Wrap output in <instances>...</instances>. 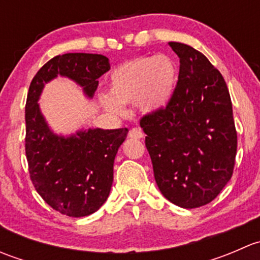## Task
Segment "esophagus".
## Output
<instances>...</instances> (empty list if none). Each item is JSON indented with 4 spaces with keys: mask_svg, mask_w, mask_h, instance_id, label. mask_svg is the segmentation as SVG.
<instances>
[{
    "mask_svg": "<svg viewBox=\"0 0 260 260\" xmlns=\"http://www.w3.org/2000/svg\"><path fill=\"white\" fill-rule=\"evenodd\" d=\"M143 137V132L141 131V128H133L129 132V138L132 140H141Z\"/></svg>",
    "mask_w": 260,
    "mask_h": 260,
    "instance_id": "1",
    "label": "esophagus"
}]
</instances>
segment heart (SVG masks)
<instances>
[{
	"instance_id": "b5f03b06",
	"label": "heart",
	"mask_w": 260,
	"mask_h": 260,
	"mask_svg": "<svg viewBox=\"0 0 260 260\" xmlns=\"http://www.w3.org/2000/svg\"><path fill=\"white\" fill-rule=\"evenodd\" d=\"M177 85L176 62L169 55L138 56L122 62L111 73L109 93L102 104L115 114L124 113L123 104L137 103L152 114L169 106Z\"/></svg>"
}]
</instances>
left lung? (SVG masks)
<instances>
[{"instance_id": "1", "label": "left lung", "mask_w": 260, "mask_h": 260, "mask_svg": "<svg viewBox=\"0 0 260 260\" xmlns=\"http://www.w3.org/2000/svg\"><path fill=\"white\" fill-rule=\"evenodd\" d=\"M180 57L169 106L146 115L141 127L162 195L195 209L211 203L232 179L237 154L233 106L219 70L186 44L169 43Z\"/></svg>"}]
</instances>
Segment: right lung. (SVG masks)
Segmentation results:
<instances>
[{"mask_svg": "<svg viewBox=\"0 0 260 260\" xmlns=\"http://www.w3.org/2000/svg\"><path fill=\"white\" fill-rule=\"evenodd\" d=\"M111 69L99 54L69 52L49 60L34 77L25 108L26 157L36 191L54 210L67 216L93 214L108 199L118 148L127 128H80L70 135L55 133L41 112L44 88L57 77L68 78L93 99L98 78Z\"/></svg>", "mask_w": 260, "mask_h": 260, "instance_id": "obj_1", "label": "right lung"}]
</instances>
